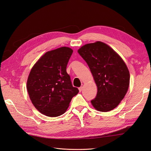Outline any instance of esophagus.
<instances>
[{"mask_svg":"<svg viewBox=\"0 0 151 151\" xmlns=\"http://www.w3.org/2000/svg\"><path fill=\"white\" fill-rule=\"evenodd\" d=\"M83 87H80V88H79V91H80V92H81V91H82V90H83Z\"/></svg>","mask_w":151,"mask_h":151,"instance_id":"esophagus-1","label":"esophagus"}]
</instances>
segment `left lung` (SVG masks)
Returning a JSON list of instances; mask_svg holds the SVG:
<instances>
[{"instance_id":"obj_1","label":"left lung","mask_w":151,"mask_h":151,"mask_svg":"<svg viewBox=\"0 0 151 151\" xmlns=\"http://www.w3.org/2000/svg\"><path fill=\"white\" fill-rule=\"evenodd\" d=\"M78 53L88 63L98 88L96 97L91 100L98 111L107 112L120 104L129 89L130 73L125 63L106 43L86 44Z\"/></svg>"}]
</instances>
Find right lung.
Masks as SVG:
<instances>
[{
	"label": "right lung",
	"instance_id": "1",
	"mask_svg": "<svg viewBox=\"0 0 151 151\" xmlns=\"http://www.w3.org/2000/svg\"><path fill=\"white\" fill-rule=\"evenodd\" d=\"M73 50L66 47L45 53L31 68L27 90L34 106L43 115L56 117L64 113L79 93L73 87L66 68Z\"/></svg>",
	"mask_w": 151,
	"mask_h": 151
}]
</instances>
